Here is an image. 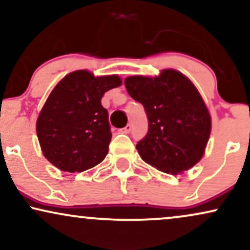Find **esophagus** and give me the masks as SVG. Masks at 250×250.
Here are the masks:
<instances>
[{
  "label": "esophagus",
  "instance_id": "obj_1",
  "mask_svg": "<svg viewBox=\"0 0 250 250\" xmlns=\"http://www.w3.org/2000/svg\"><path fill=\"white\" fill-rule=\"evenodd\" d=\"M131 128H133V125H131L130 123H128V125H125V128H122L120 131H121V133H123V134H129L131 131Z\"/></svg>",
  "mask_w": 250,
  "mask_h": 250
}]
</instances>
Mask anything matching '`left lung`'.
<instances>
[{
	"label": "left lung",
	"mask_w": 250,
	"mask_h": 250,
	"mask_svg": "<svg viewBox=\"0 0 250 250\" xmlns=\"http://www.w3.org/2000/svg\"><path fill=\"white\" fill-rule=\"evenodd\" d=\"M125 86L148 116V133L136 144L141 158L165 173L194 167L205 154L211 115L191 80L178 71L163 70L155 78H125Z\"/></svg>",
	"instance_id": "1"
}]
</instances>
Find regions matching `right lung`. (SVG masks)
I'll use <instances>...</instances> for the list:
<instances>
[{
	"instance_id": "add662e5",
	"label": "right lung",
	"mask_w": 250,
	"mask_h": 250,
	"mask_svg": "<svg viewBox=\"0 0 250 250\" xmlns=\"http://www.w3.org/2000/svg\"><path fill=\"white\" fill-rule=\"evenodd\" d=\"M122 83L119 76L80 70L57 83L42 108L36 130L45 158L62 171L83 172L104 161L112 140L101 99Z\"/></svg>"
}]
</instances>
